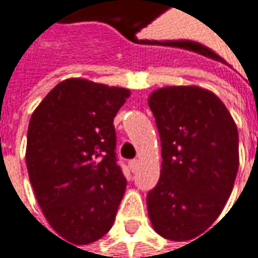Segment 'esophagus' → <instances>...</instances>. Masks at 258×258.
Wrapping results in <instances>:
<instances>
[{"instance_id": "esophagus-1", "label": "esophagus", "mask_w": 258, "mask_h": 258, "mask_svg": "<svg viewBox=\"0 0 258 258\" xmlns=\"http://www.w3.org/2000/svg\"><path fill=\"white\" fill-rule=\"evenodd\" d=\"M128 167L131 171H136L138 168V160H131V161H128Z\"/></svg>"}]
</instances>
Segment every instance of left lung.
<instances>
[{"label":"left lung","instance_id":"8db88e82","mask_svg":"<svg viewBox=\"0 0 258 258\" xmlns=\"http://www.w3.org/2000/svg\"><path fill=\"white\" fill-rule=\"evenodd\" d=\"M161 140V174L147 194L156 233L184 241L204 233L226 206L238 171V131L214 93L164 87L148 97Z\"/></svg>","mask_w":258,"mask_h":258}]
</instances>
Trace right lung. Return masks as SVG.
Returning <instances> with one entry per match:
<instances>
[{"mask_svg":"<svg viewBox=\"0 0 258 258\" xmlns=\"http://www.w3.org/2000/svg\"><path fill=\"white\" fill-rule=\"evenodd\" d=\"M128 97L127 88L68 78L32 112L30 181L49 226L73 244L94 243L114 224L127 180L112 122Z\"/></svg>","mask_w":258,"mask_h":258,"instance_id":"obj_1","label":"right lung"}]
</instances>
